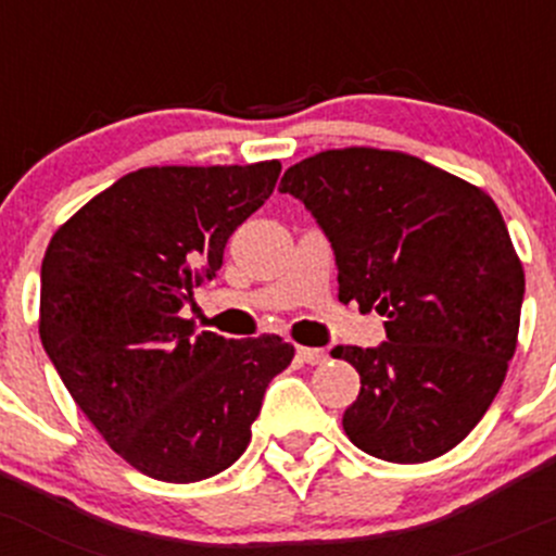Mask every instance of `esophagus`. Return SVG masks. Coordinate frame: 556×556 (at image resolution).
<instances>
[{"mask_svg": "<svg viewBox=\"0 0 556 556\" xmlns=\"http://www.w3.org/2000/svg\"><path fill=\"white\" fill-rule=\"evenodd\" d=\"M298 359L306 362V365H325V362H327V352H325V349L298 346Z\"/></svg>", "mask_w": 556, "mask_h": 556, "instance_id": "1", "label": "esophagus"}]
</instances>
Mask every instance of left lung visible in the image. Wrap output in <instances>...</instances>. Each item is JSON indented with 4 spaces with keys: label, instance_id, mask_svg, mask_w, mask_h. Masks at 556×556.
<instances>
[{
    "label": "left lung",
    "instance_id": "8db88e82",
    "mask_svg": "<svg viewBox=\"0 0 556 556\" xmlns=\"http://www.w3.org/2000/svg\"><path fill=\"white\" fill-rule=\"evenodd\" d=\"M330 239L338 295L386 317L376 349L336 346L359 372L343 431L367 455L424 464L488 413L517 349L525 271L501 210L418 156L332 149L279 184Z\"/></svg>",
    "mask_w": 556,
    "mask_h": 556
}]
</instances>
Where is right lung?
Wrapping results in <instances>:
<instances>
[{"instance_id": "right-lung-1", "label": "right lung", "mask_w": 556, "mask_h": 556, "mask_svg": "<svg viewBox=\"0 0 556 556\" xmlns=\"http://www.w3.org/2000/svg\"><path fill=\"white\" fill-rule=\"evenodd\" d=\"M279 170L143 167L87 202L45 253L47 356L111 450L162 482L229 469L266 386L293 362V343L279 336H194L180 317Z\"/></svg>"}]
</instances>
